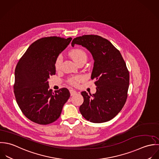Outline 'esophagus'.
Here are the masks:
<instances>
[{
    "label": "esophagus",
    "mask_w": 159,
    "mask_h": 159,
    "mask_svg": "<svg viewBox=\"0 0 159 159\" xmlns=\"http://www.w3.org/2000/svg\"><path fill=\"white\" fill-rule=\"evenodd\" d=\"M69 92H70V95L71 96L74 95H75L77 93V91H75L74 89H70L69 90Z\"/></svg>",
    "instance_id": "esophagus-1"
}]
</instances>
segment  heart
Listing matches in <instances>:
<instances>
[{"label": "heart", "mask_w": 159, "mask_h": 159, "mask_svg": "<svg viewBox=\"0 0 159 159\" xmlns=\"http://www.w3.org/2000/svg\"><path fill=\"white\" fill-rule=\"evenodd\" d=\"M69 55L76 63H78L79 61H80L84 60H87V58L86 53L80 48L73 49L69 52ZM62 60H63V58L61 55L58 56V58H57L55 64L56 70H58L60 69L61 63H62ZM81 79L82 78L80 77H75L71 79L70 80V82L72 84H76L77 82L80 81Z\"/></svg>", "instance_id": "1"}]
</instances>
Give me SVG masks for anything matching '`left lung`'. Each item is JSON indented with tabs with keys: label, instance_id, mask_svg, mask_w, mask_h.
Segmentation results:
<instances>
[{
	"label": "left lung",
	"instance_id": "left-lung-1",
	"mask_svg": "<svg viewBox=\"0 0 159 159\" xmlns=\"http://www.w3.org/2000/svg\"><path fill=\"white\" fill-rule=\"evenodd\" d=\"M86 48L94 64L91 79H95L96 93L82 92L84 102L79 110L83 117L93 123L112 119L127 100L129 72L120 52L107 39L95 35L74 38L71 43Z\"/></svg>",
	"mask_w": 159,
	"mask_h": 159
}]
</instances>
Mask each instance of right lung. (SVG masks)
I'll list each match as a JSON object with an SVG mask.
<instances>
[{
	"instance_id": "1",
	"label": "right lung",
	"mask_w": 159,
	"mask_h": 159,
	"mask_svg": "<svg viewBox=\"0 0 159 159\" xmlns=\"http://www.w3.org/2000/svg\"><path fill=\"white\" fill-rule=\"evenodd\" d=\"M71 40L56 36L40 39L29 47L16 66V100L23 114L35 123L47 125L56 121L70 97L66 88L53 92L48 80L56 74V60Z\"/></svg>"
}]
</instances>
